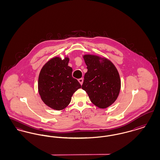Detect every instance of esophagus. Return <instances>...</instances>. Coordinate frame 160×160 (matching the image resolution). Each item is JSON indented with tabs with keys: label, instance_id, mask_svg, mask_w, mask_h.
<instances>
[{
	"label": "esophagus",
	"instance_id": "34e87169",
	"mask_svg": "<svg viewBox=\"0 0 160 160\" xmlns=\"http://www.w3.org/2000/svg\"><path fill=\"white\" fill-rule=\"evenodd\" d=\"M78 82H79V83L81 84H83V78H79L78 80Z\"/></svg>",
	"mask_w": 160,
	"mask_h": 160
}]
</instances>
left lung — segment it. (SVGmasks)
<instances>
[{"mask_svg": "<svg viewBox=\"0 0 160 160\" xmlns=\"http://www.w3.org/2000/svg\"><path fill=\"white\" fill-rule=\"evenodd\" d=\"M88 71L84 74L82 88L86 92L92 102L101 108L111 106L121 89L119 72L106 58L86 54L83 56Z\"/></svg>", "mask_w": 160, "mask_h": 160, "instance_id": "1", "label": "left lung"}]
</instances>
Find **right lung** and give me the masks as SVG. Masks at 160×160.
<instances>
[{"label": "right lung", "instance_id": "1", "mask_svg": "<svg viewBox=\"0 0 160 160\" xmlns=\"http://www.w3.org/2000/svg\"><path fill=\"white\" fill-rule=\"evenodd\" d=\"M69 58L56 57L48 61L38 77V91L41 99L50 108L61 110L68 106L73 93L81 88L72 76Z\"/></svg>", "mask_w": 160, "mask_h": 160}]
</instances>
